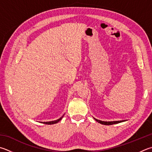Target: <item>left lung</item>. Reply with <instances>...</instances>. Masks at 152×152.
<instances>
[{
	"label": "left lung",
	"mask_w": 152,
	"mask_h": 152,
	"mask_svg": "<svg viewBox=\"0 0 152 152\" xmlns=\"http://www.w3.org/2000/svg\"><path fill=\"white\" fill-rule=\"evenodd\" d=\"M94 119L96 122H98V123H100L101 124H104V125H112V124H118V123H120L126 121V120H121V121H113V122H104V121H101V120L96 119L94 118Z\"/></svg>",
	"instance_id": "8db88e82"
}]
</instances>
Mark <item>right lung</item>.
Returning a JSON list of instances; mask_svg holds the SVG:
<instances>
[{
	"mask_svg": "<svg viewBox=\"0 0 152 152\" xmlns=\"http://www.w3.org/2000/svg\"><path fill=\"white\" fill-rule=\"evenodd\" d=\"M63 118V116H62L61 118H60L59 119H58V120H54V121H51V122H42V123H43V124H50H50H56V123H58L59 122V121H60L62 120V118Z\"/></svg>",
	"mask_w": 152,
	"mask_h": 152,
	"instance_id": "right-lung-1",
	"label": "right lung"
}]
</instances>
